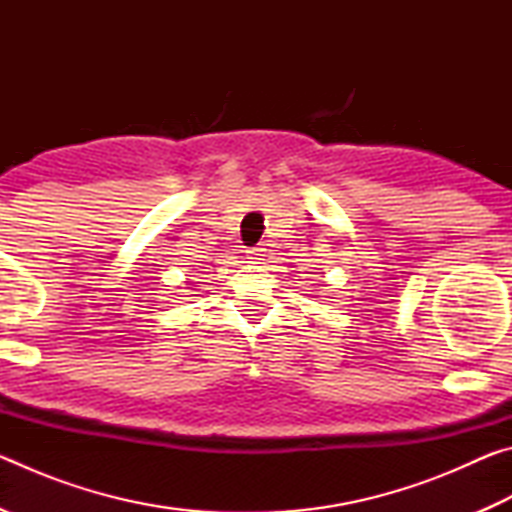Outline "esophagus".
<instances>
[{"mask_svg":"<svg viewBox=\"0 0 512 512\" xmlns=\"http://www.w3.org/2000/svg\"><path fill=\"white\" fill-rule=\"evenodd\" d=\"M246 257H248L253 264H259V262H262V259L266 257V248H262V246L248 248V250H246Z\"/></svg>","mask_w":512,"mask_h":512,"instance_id":"34e87169","label":"esophagus"}]
</instances>
